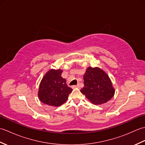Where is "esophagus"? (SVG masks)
Here are the masks:
<instances>
[{"instance_id":"obj_1","label":"esophagus","mask_w":145,"mask_h":145,"mask_svg":"<svg viewBox=\"0 0 145 145\" xmlns=\"http://www.w3.org/2000/svg\"><path fill=\"white\" fill-rule=\"evenodd\" d=\"M78 87H79V85L78 84V85H73V86H72V88H78Z\"/></svg>"}]
</instances>
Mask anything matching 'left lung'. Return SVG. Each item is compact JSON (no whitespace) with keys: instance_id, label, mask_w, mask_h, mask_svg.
Returning <instances> with one entry per match:
<instances>
[{"instance_id":"8db88e82","label":"left lung","mask_w":145,"mask_h":145,"mask_svg":"<svg viewBox=\"0 0 145 145\" xmlns=\"http://www.w3.org/2000/svg\"><path fill=\"white\" fill-rule=\"evenodd\" d=\"M84 87L80 91L94 105L108 101L115 94V88L109 76L98 67H89L84 75Z\"/></svg>"}]
</instances>
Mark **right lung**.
<instances>
[{"mask_svg": "<svg viewBox=\"0 0 145 145\" xmlns=\"http://www.w3.org/2000/svg\"><path fill=\"white\" fill-rule=\"evenodd\" d=\"M61 69H51L45 73L39 85L38 97L43 103L52 106H59L65 103L72 89L68 87L62 78Z\"/></svg>", "mask_w": 145, "mask_h": 145, "instance_id": "add662e5", "label": "right lung"}]
</instances>
